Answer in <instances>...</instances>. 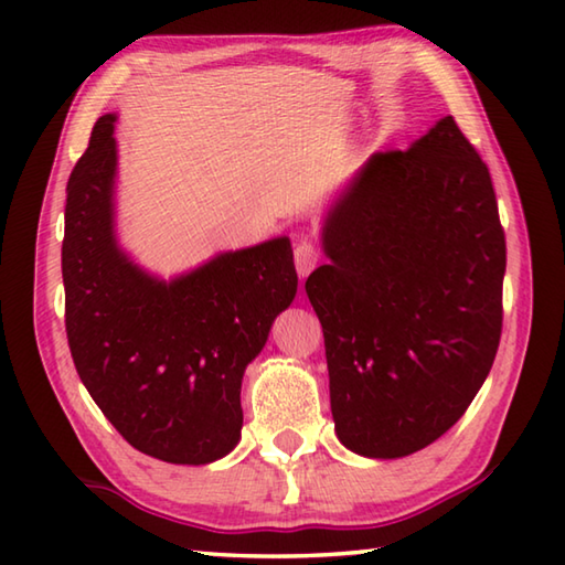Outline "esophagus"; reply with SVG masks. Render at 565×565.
Listing matches in <instances>:
<instances>
[{"label":"esophagus","instance_id":"34e87169","mask_svg":"<svg viewBox=\"0 0 565 565\" xmlns=\"http://www.w3.org/2000/svg\"><path fill=\"white\" fill-rule=\"evenodd\" d=\"M294 257H296V269L301 276H308L310 271H313L318 267L320 262V249L318 245L308 243V239H301V243L296 245L294 249Z\"/></svg>","mask_w":565,"mask_h":565}]
</instances>
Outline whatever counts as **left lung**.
I'll use <instances>...</instances> for the list:
<instances>
[{"label":"left lung","mask_w":565,"mask_h":565,"mask_svg":"<svg viewBox=\"0 0 565 565\" xmlns=\"http://www.w3.org/2000/svg\"><path fill=\"white\" fill-rule=\"evenodd\" d=\"M306 281L338 437L371 459L425 449L481 391L500 344L505 231L451 116L411 150L374 152L322 227Z\"/></svg>","instance_id":"1"}]
</instances>
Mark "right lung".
Instances as JSON below:
<instances>
[{"label":"right lung","mask_w":565,"mask_h":565,"mask_svg":"<svg viewBox=\"0 0 565 565\" xmlns=\"http://www.w3.org/2000/svg\"><path fill=\"white\" fill-rule=\"evenodd\" d=\"M116 116H102L67 182L65 330L77 374L138 451L201 466L243 429L239 386L298 276L289 237L225 252L164 284L114 237Z\"/></svg>","instance_id":"add662e5"}]
</instances>
